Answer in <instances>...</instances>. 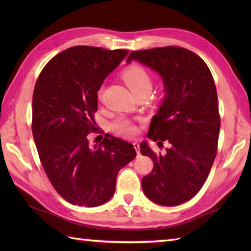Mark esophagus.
<instances>
[{"mask_svg": "<svg viewBox=\"0 0 251 251\" xmlns=\"http://www.w3.org/2000/svg\"><path fill=\"white\" fill-rule=\"evenodd\" d=\"M132 145H134V148H135V150L137 151V153L138 154H139L140 153V150H139V143H138V142H134V143H132Z\"/></svg>", "mask_w": 251, "mask_h": 251, "instance_id": "obj_1", "label": "esophagus"}]
</instances>
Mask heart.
Returning <instances> with one entry per match:
<instances>
[{
	"instance_id": "b5f03b06",
	"label": "heart",
	"mask_w": 251,
	"mask_h": 251,
	"mask_svg": "<svg viewBox=\"0 0 251 251\" xmlns=\"http://www.w3.org/2000/svg\"><path fill=\"white\" fill-rule=\"evenodd\" d=\"M122 77L135 95L140 92H145V90L150 92L152 88V78L150 74L141 66L132 65L127 67L123 70ZM101 93H102V89L99 90V96H101ZM112 128L116 134L122 136H134L137 132L136 125L126 119H119L114 122Z\"/></svg>"
}]
</instances>
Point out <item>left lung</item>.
<instances>
[{
    "label": "left lung",
    "instance_id": "left-lung-1",
    "mask_svg": "<svg viewBox=\"0 0 251 251\" xmlns=\"http://www.w3.org/2000/svg\"><path fill=\"white\" fill-rule=\"evenodd\" d=\"M132 59L161 74L166 92L148 138L159 148L167 141L169 149L155 153L141 143V154L154 165L142 178V190L156 204H182L199 193L217 155L220 114L214 77L205 61L183 47L132 50L126 61Z\"/></svg>",
    "mask_w": 251,
    "mask_h": 251
}]
</instances>
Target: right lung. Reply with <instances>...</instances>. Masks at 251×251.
<instances>
[{
    "mask_svg": "<svg viewBox=\"0 0 251 251\" xmlns=\"http://www.w3.org/2000/svg\"><path fill=\"white\" fill-rule=\"evenodd\" d=\"M95 46H74L41 71L32 98V134L44 172L62 199L96 207L114 194L119 170L136 157L134 146L105 134L92 146L98 95L106 75L128 54ZM100 137V136H99Z\"/></svg>",
    "mask_w": 251,
    "mask_h": 251,
    "instance_id": "add662e5",
    "label": "right lung"
}]
</instances>
